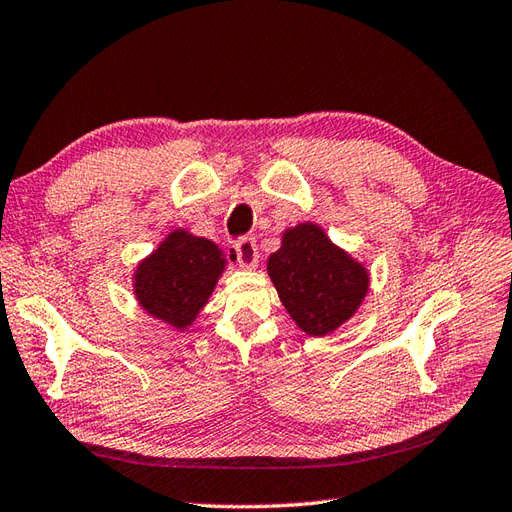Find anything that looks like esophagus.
Returning <instances> with one entry per match:
<instances>
[{
	"mask_svg": "<svg viewBox=\"0 0 512 512\" xmlns=\"http://www.w3.org/2000/svg\"><path fill=\"white\" fill-rule=\"evenodd\" d=\"M233 255L238 259V266L251 270L259 264V248L253 238H242L233 244Z\"/></svg>",
	"mask_w": 512,
	"mask_h": 512,
	"instance_id": "esophagus-1",
	"label": "esophagus"
}]
</instances>
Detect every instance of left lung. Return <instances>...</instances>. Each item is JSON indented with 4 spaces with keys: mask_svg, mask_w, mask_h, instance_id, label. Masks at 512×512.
<instances>
[{
    "mask_svg": "<svg viewBox=\"0 0 512 512\" xmlns=\"http://www.w3.org/2000/svg\"><path fill=\"white\" fill-rule=\"evenodd\" d=\"M268 274L283 307L311 337H324L355 316L370 287V272L313 222L283 233L268 257Z\"/></svg>",
    "mask_w": 512,
    "mask_h": 512,
    "instance_id": "obj_1",
    "label": "left lung"
}]
</instances>
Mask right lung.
<instances>
[{
  "instance_id": "1",
  "label": "right lung",
  "mask_w": 512,
  "mask_h": 512,
  "mask_svg": "<svg viewBox=\"0 0 512 512\" xmlns=\"http://www.w3.org/2000/svg\"><path fill=\"white\" fill-rule=\"evenodd\" d=\"M225 266L227 259L212 240L186 229L170 231L134 272L138 305L162 324L186 329L207 305Z\"/></svg>"
}]
</instances>
